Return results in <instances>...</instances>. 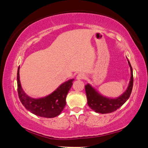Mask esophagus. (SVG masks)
Here are the masks:
<instances>
[{"label":"esophagus","instance_id":"obj_1","mask_svg":"<svg viewBox=\"0 0 148 148\" xmlns=\"http://www.w3.org/2000/svg\"><path fill=\"white\" fill-rule=\"evenodd\" d=\"M85 78V74L83 73H79L76 76V79L79 80V79H82Z\"/></svg>","mask_w":148,"mask_h":148}]
</instances>
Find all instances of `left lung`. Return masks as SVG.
I'll return each mask as SVG.
<instances>
[{
	"label": "left lung",
	"mask_w": 148,
	"mask_h": 148,
	"mask_svg": "<svg viewBox=\"0 0 148 148\" xmlns=\"http://www.w3.org/2000/svg\"><path fill=\"white\" fill-rule=\"evenodd\" d=\"M127 61L131 69V79L127 89L119 97L117 98L105 97L99 92L89 84L85 86L87 104L95 112L102 114L111 113L119 108L129 99L133 86V73L131 63L128 59Z\"/></svg>",
	"instance_id": "1"
}]
</instances>
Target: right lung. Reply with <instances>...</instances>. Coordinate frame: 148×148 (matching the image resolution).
<instances>
[{"label": "right lung", "instance_id": "add662e5", "mask_svg": "<svg viewBox=\"0 0 148 148\" xmlns=\"http://www.w3.org/2000/svg\"><path fill=\"white\" fill-rule=\"evenodd\" d=\"M17 80L19 98L25 108L38 116L53 118L59 116L63 110L66 105V95L74 79H69L60 85L51 94L38 99L28 96L22 89L19 79V67L17 69Z\"/></svg>", "mask_w": 148, "mask_h": 148}]
</instances>
